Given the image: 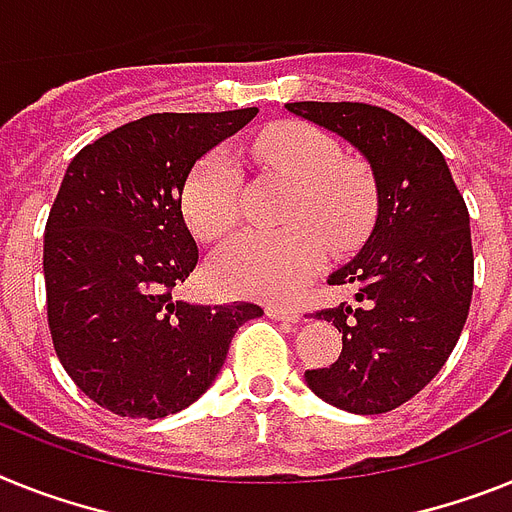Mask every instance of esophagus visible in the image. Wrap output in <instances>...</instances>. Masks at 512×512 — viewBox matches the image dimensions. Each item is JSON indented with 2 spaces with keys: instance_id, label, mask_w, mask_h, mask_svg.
Here are the masks:
<instances>
[{
  "instance_id": "esophagus-1",
  "label": "esophagus",
  "mask_w": 512,
  "mask_h": 512,
  "mask_svg": "<svg viewBox=\"0 0 512 512\" xmlns=\"http://www.w3.org/2000/svg\"><path fill=\"white\" fill-rule=\"evenodd\" d=\"M266 316L277 318V321L298 323V321H300V310H295V308H282V305H266Z\"/></svg>"
}]
</instances>
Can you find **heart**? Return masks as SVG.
<instances>
[{"mask_svg":"<svg viewBox=\"0 0 512 512\" xmlns=\"http://www.w3.org/2000/svg\"><path fill=\"white\" fill-rule=\"evenodd\" d=\"M264 170L292 181L285 230H243L209 259L217 290L246 298L285 300L323 264L326 248H355L375 217V181L362 163L342 157L334 137L310 124H279L251 144ZM240 168L227 150L207 152L183 183V217L204 240L225 235L240 214Z\"/></svg>","mask_w":512,"mask_h":512,"instance_id":"heart-1","label":"heart"}]
</instances>
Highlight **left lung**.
I'll return each instance as SVG.
<instances>
[{
	"mask_svg": "<svg viewBox=\"0 0 512 512\" xmlns=\"http://www.w3.org/2000/svg\"><path fill=\"white\" fill-rule=\"evenodd\" d=\"M285 108L365 157L378 202L365 246L326 279L355 290V303L316 313L342 331V355L305 370V383L344 412H391L438 375L464 331L474 290L464 196L443 152L386 108L316 100Z\"/></svg>",
	"mask_w": 512,
	"mask_h": 512,
	"instance_id": "8db88e82",
	"label": "left lung"
}]
</instances>
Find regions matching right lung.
Returning <instances> with one entry per match:
<instances>
[{"label":"right lung","instance_id":"obj_1","mask_svg":"<svg viewBox=\"0 0 512 512\" xmlns=\"http://www.w3.org/2000/svg\"><path fill=\"white\" fill-rule=\"evenodd\" d=\"M259 108L152 113L69 163L43 238L48 329L77 388L121 417L160 419L214 383L253 303L173 298L199 261L181 212L196 160Z\"/></svg>","mask_w":512,"mask_h":512}]
</instances>
